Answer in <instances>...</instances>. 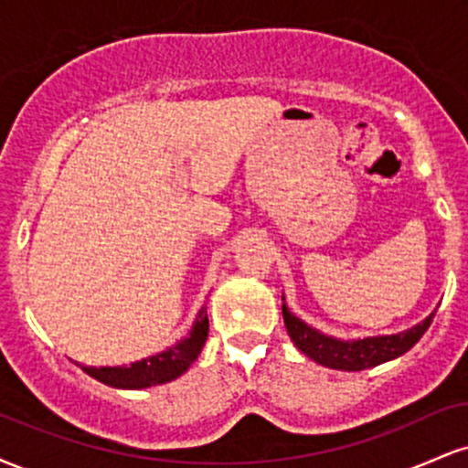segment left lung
<instances>
[{"label":"left lung","mask_w":468,"mask_h":468,"mask_svg":"<svg viewBox=\"0 0 468 468\" xmlns=\"http://www.w3.org/2000/svg\"><path fill=\"white\" fill-rule=\"evenodd\" d=\"M283 324L294 346L302 350L305 356L313 358L314 363L325 365L330 369H343V372H361V369L374 367L391 358L400 356L407 350H411L420 336L431 325L433 314L431 313L422 324L410 327V330L399 332V335L389 336H369V338H356V341H341V338L325 336L324 332L314 330L308 324H303L299 316H294L288 310V305H282Z\"/></svg>","instance_id":"left-lung-1"}]
</instances>
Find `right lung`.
Instances as JSON below:
<instances>
[{"mask_svg":"<svg viewBox=\"0 0 468 468\" xmlns=\"http://www.w3.org/2000/svg\"><path fill=\"white\" fill-rule=\"evenodd\" d=\"M208 336V316L207 305L197 313L196 324L185 338H180L169 350L158 352L155 356L143 358V361L122 365V367H80L85 374L101 383L116 389H144L154 385L169 383L178 378L191 367V363L200 356L204 341Z\"/></svg>","mask_w":468,"mask_h":468,"instance_id":"right-lung-1","label":"right lung"}]
</instances>
